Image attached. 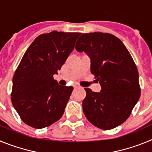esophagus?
Returning <instances> with one entry per match:
<instances>
[{
    "mask_svg": "<svg viewBox=\"0 0 152 152\" xmlns=\"http://www.w3.org/2000/svg\"><path fill=\"white\" fill-rule=\"evenodd\" d=\"M80 88V86L77 85V84H75V85H74V89H77V88Z\"/></svg>",
    "mask_w": 152,
    "mask_h": 152,
    "instance_id": "esophagus-1",
    "label": "esophagus"
}]
</instances>
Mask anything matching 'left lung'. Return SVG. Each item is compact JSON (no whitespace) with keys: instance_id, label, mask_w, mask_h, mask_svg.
Segmentation results:
<instances>
[{"instance_id":"obj_1","label":"left lung","mask_w":152,"mask_h":152,"mask_svg":"<svg viewBox=\"0 0 152 152\" xmlns=\"http://www.w3.org/2000/svg\"><path fill=\"white\" fill-rule=\"evenodd\" d=\"M75 48L90 56L91 72L102 88L99 93L84 88V115L97 128L114 129L129 117L140 97L136 65L123 42L110 33H84Z\"/></svg>"}]
</instances>
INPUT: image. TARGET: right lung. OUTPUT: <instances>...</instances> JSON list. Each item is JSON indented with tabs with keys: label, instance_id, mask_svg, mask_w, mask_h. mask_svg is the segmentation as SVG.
Segmentation results:
<instances>
[{
	"label": "right lung",
	"instance_id": "1",
	"mask_svg": "<svg viewBox=\"0 0 152 152\" xmlns=\"http://www.w3.org/2000/svg\"><path fill=\"white\" fill-rule=\"evenodd\" d=\"M81 33L52 31L36 37L23 56L13 77L11 101L23 123L35 129L61 119L72 87L53 77L75 48Z\"/></svg>",
	"mask_w": 152,
	"mask_h": 152
}]
</instances>
